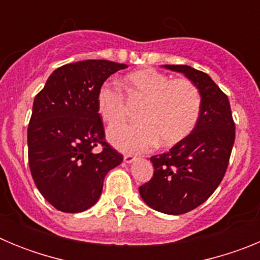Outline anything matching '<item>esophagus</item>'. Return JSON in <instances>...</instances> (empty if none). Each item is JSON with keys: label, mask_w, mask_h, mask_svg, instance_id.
<instances>
[{"label": "esophagus", "mask_w": 260, "mask_h": 260, "mask_svg": "<svg viewBox=\"0 0 260 260\" xmlns=\"http://www.w3.org/2000/svg\"><path fill=\"white\" fill-rule=\"evenodd\" d=\"M135 160H137V157H135L134 155H130V153L123 156V161H125L126 164H132V162H134Z\"/></svg>", "instance_id": "obj_1"}]
</instances>
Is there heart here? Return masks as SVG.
Returning a JSON list of instances; mask_svg holds the SVG:
<instances>
[{
  "label": "heart",
  "instance_id": "heart-1",
  "mask_svg": "<svg viewBox=\"0 0 260 260\" xmlns=\"http://www.w3.org/2000/svg\"><path fill=\"white\" fill-rule=\"evenodd\" d=\"M128 98L142 100L137 125H117L108 130V139L125 152H144L158 143L173 146L183 141L198 123L202 99L187 79H172L155 69H143L122 79ZM96 107L103 121L116 125L126 117L122 93L107 82L96 95Z\"/></svg>",
  "mask_w": 260,
  "mask_h": 260
}]
</instances>
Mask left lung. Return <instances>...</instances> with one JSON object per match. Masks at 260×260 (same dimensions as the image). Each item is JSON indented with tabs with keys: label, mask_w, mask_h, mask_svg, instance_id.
<instances>
[{
	"label": "left lung",
	"mask_w": 260,
	"mask_h": 260,
	"mask_svg": "<svg viewBox=\"0 0 260 260\" xmlns=\"http://www.w3.org/2000/svg\"><path fill=\"white\" fill-rule=\"evenodd\" d=\"M185 75L201 93L202 108L190 135L168 152L152 156L153 177L139 187L147 206L182 215L207 201L221 182L236 137L228 96L203 71L187 65H162Z\"/></svg>",
	"instance_id": "left-lung-1"
}]
</instances>
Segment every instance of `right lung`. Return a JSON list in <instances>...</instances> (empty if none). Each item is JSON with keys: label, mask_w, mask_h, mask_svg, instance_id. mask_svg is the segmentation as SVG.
I'll list each match as a JSON object with an SVG mask.
<instances>
[{"label": "right lung", "mask_w": 260, "mask_h": 260, "mask_svg": "<svg viewBox=\"0 0 260 260\" xmlns=\"http://www.w3.org/2000/svg\"><path fill=\"white\" fill-rule=\"evenodd\" d=\"M125 63L86 59L56 69L36 95L27 130L28 164L41 195L58 211L77 213L99 201L108 172L122 155L104 141L96 95ZM102 144L98 154L94 147Z\"/></svg>", "instance_id": "add662e5"}]
</instances>
